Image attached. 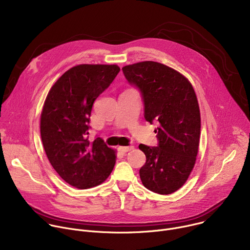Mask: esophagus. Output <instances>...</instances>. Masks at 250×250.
I'll return each instance as SVG.
<instances>
[{"instance_id":"obj_1","label":"esophagus","mask_w":250,"mask_h":250,"mask_svg":"<svg viewBox=\"0 0 250 250\" xmlns=\"http://www.w3.org/2000/svg\"><path fill=\"white\" fill-rule=\"evenodd\" d=\"M131 149H133V146H120L119 147V151H121V152H127V151H130Z\"/></svg>"}]
</instances>
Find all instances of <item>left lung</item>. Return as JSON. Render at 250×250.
<instances>
[{
    "instance_id": "1",
    "label": "left lung",
    "mask_w": 250,
    "mask_h": 250,
    "mask_svg": "<svg viewBox=\"0 0 250 250\" xmlns=\"http://www.w3.org/2000/svg\"><path fill=\"white\" fill-rule=\"evenodd\" d=\"M127 82L140 92L145 119L155 128L158 146L139 145L146 156L139 169L144 186L168 195L180 189L194 168L198 153L201 117L195 91L182 74L154 61L123 67Z\"/></svg>"
}]
</instances>
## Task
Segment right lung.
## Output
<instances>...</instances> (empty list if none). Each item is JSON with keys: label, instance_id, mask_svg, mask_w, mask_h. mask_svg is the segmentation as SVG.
<instances>
[{"label": "right lung", "instance_id": "right-lung-1", "mask_svg": "<svg viewBox=\"0 0 250 250\" xmlns=\"http://www.w3.org/2000/svg\"><path fill=\"white\" fill-rule=\"evenodd\" d=\"M118 65L81 64L50 89L42 112L41 135L47 158L62 179L78 189L102 184L116 163L115 150L101 137L88 139L95 100L120 72Z\"/></svg>", "mask_w": 250, "mask_h": 250}]
</instances>
